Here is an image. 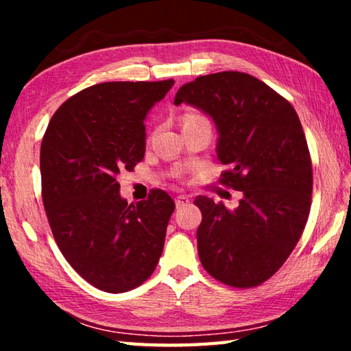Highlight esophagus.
<instances>
[{"label": "esophagus", "instance_id": "34e87169", "mask_svg": "<svg viewBox=\"0 0 351 351\" xmlns=\"http://www.w3.org/2000/svg\"><path fill=\"white\" fill-rule=\"evenodd\" d=\"M189 201L190 199H189V197H186V195H178L175 203H176V207H182V206H186Z\"/></svg>", "mask_w": 351, "mask_h": 351}]
</instances>
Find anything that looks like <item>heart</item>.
Returning a JSON list of instances; mask_svg holds the SVG:
<instances>
[{
    "label": "heart",
    "instance_id": "b5f03b06",
    "mask_svg": "<svg viewBox=\"0 0 351 351\" xmlns=\"http://www.w3.org/2000/svg\"><path fill=\"white\" fill-rule=\"evenodd\" d=\"M195 121H203V117H199L197 114H187V116H184V119H182V125H184V123L195 122Z\"/></svg>",
    "mask_w": 351,
    "mask_h": 351
}]
</instances>
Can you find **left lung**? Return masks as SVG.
Listing matches in <instances>:
<instances>
[{"instance_id":"1","label":"left lung","mask_w":351,"mask_h":351,"mask_svg":"<svg viewBox=\"0 0 351 351\" xmlns=\"http://www.w3.org/2000/svg\"><path fill=\"white\" fill-rule=\"evenodd\" d=\"M181 104L215 123L217 158L230 167L221 182L241 192L235 209L195 199L203 213L201 263L230 287H257L289 257L310 215L313 169L299 116L266 83L239 71L184 83L175 96Z\"/></svg>"}]
</instances>
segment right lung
Listing matches in <instances>:
<instances>
[{
    "label": "right lung",
    "instance_id": "1",
    "mask_svg": "<svg viewBox=\"0 0 351 351\" xmlns=\"http://www.w3.org/2000/svg\"><path fill=\"white\" fill-rule=\"evenodd\" d=\"M173 83L86 88L56 111L41 142V190L52 234L68 263L105 293L139 287L162 254L173 199L156 189L128 204L117 176L144 159V121Z\"/></svg>",
    "mask_w": 351,
    "mask_h": 351
}]
</instances>
